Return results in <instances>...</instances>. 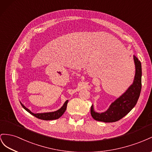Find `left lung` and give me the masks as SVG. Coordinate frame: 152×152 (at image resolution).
<instances>
[{
  "label": "left lung",
  "mask_w": 152,
  "mask_h": 152,
  "mask_svg": "<svg viewBox=\"0 0 152 152\" xmlns=\"http://www.w3.org/2000/svg\"><path fill=\"white\" fill-rule=\"evenodd\" d=\"M134 60L136 74L133 84L122 96L111 104L106 111L99 113L94 111L93 106H91V115L94 120L104 122H116L127 115L136 106L141 90L142 69L140 60L135 55H134Z\"/></svg>",
  "instance_id": "obj_1"
}]
</instances>
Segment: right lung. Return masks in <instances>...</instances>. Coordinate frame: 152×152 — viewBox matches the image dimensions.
I'll use <instances>...</instances> for the list:
<instances>
[{
	"instance_id": "obj_1",
	"label": "right lung",
	"mask_w": 152,
	"mask_h": 152,
	"mask_svg": "<svg viewBox=\"0 0 152 152\" xmlns=\"http://www.w3.org/2000/svg\"><path fill=\"white\" fill-rule=\"evenodd\" d=\"M67 102H68V101H66L64 104L63 106L60 108V109H59L58 110L56 111L50 112V113H36V114L30 111L24 105L22 104V103L20 102V104L26 111H28L29 113L32 115L33 116L36 117V118L41 120H56V119L59 118L64 113V112L66 110Z\"/></svg>"
}]
</instances>
